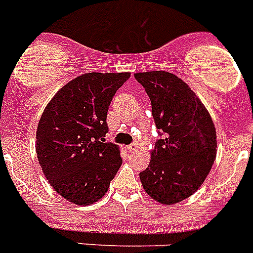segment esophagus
I'll return each mask as SVG.
<instances>
[{"instance_id":"1","label":"esophagus","mask_w":253,"mask_h":253,"mask_svg":"<svg viewBox=\"0 0 253 253\" xmlns=\"http://www.w3.org/2000/svg\"><path fill=\"white\" fill-rule=\"evenodd\" d=\"M138 147H139V145L136 144V143H133V144L128 145V147H126V148H128V150H129V152H131V153H133V152H135L136 149H138Z\"/></svg>"}]
</instances>
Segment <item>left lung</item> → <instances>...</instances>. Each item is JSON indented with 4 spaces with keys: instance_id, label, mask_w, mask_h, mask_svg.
<instances>
[{
    "instance_id": "1",
    "label": "left lung",
    "mask_w": 253,
    "mask_h": 253,
    "mask_svg": "<svg viewBox=\"0 0 253 253\" xmlns=\"http://www.w3.org/2000/svg\"><path fill=\"white\" fill-rule=\"evenodd\" d=\"M152 103V115L163 133L149 166L139 173L145 193L172 206L203 184L217 154V134L210 113L187 83L168 71L134 74Z\"/></svg>"
}]
</instances>
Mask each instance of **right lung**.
<instances>
[{"label": "right lung", "instance_id": "1", "mask_svg": "<svg viewBox=\"0 0 253 253\" xmlns=\"http://www.w3.org/2000/svg\"><path fill=\"white\" fill-rule=\"evenodd\" d=\"M130 73H87L48 101L36 130V154L46 179L76 206L98 202L123 161L119 145L105 142L106 114Z\"/></svg>", "mask_w": 253, "mask_h": 253}]
</instances>
